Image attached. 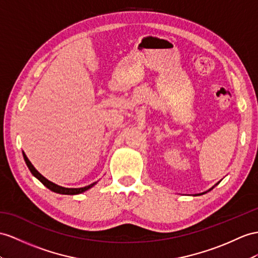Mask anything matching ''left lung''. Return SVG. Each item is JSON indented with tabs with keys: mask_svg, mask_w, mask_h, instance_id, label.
Wrapping results in <instances>:
<instances>
[{
	"mask_svg": "<svg viewBox=\"0 0 258 258\" xmlns=\"http://www.w3.org/2000/svg\"><path fill=\"white\" fill-rule=\"evenodd\" d=\"M217 184H219V182H218V183H217ZM217 184H216V185H217ZM214 187H215V186H213V187H211V188H210V189H213V188H214ZM210 189H209V190H210ZM205 193H207V192H204V193H201V194H198V195H203V194H205Z\"/></svg>",
	"mask_w": 258,
	"mask_h": 258,
	"instance_id": "left-lung-1",
	"label": "left lung"
}]
</instances>
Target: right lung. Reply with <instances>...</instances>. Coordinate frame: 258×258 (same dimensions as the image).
Listing matches in <instances>:
<instances>
[{"label":"right lung","instance_id":"1","mask_svg":"<svg viewBox=\"0 0 258 258\" xmlns=\"http://www.w3.org/2000/svg\"><path fill=\"white\" fill-rule=\"evenodd\" d=\"M23 156H24L25 162H26V164H27V167H28V169L30 170V172L32 173V175L36 176L37 179H38L39 181H40L45 187H48L49 189H51L52 192H54V193L63 194V195H77V194H81V193L85 192V190H87V189L91 188V187L94 186L95 184L97 183V182H95V183L90 184V185H87V186H85V187H79V188H68V187H63V186H60V185H56V184H54L53 182L49 181L48 179H45V177H44L43 175H41L40 173L38 172V171L36 170V168H35L34 166H32L31 162L29 161L27 156L25 155L24 151H23Z\"/></svg>","mask_w":258,"mask_h":258}]
</instances>
